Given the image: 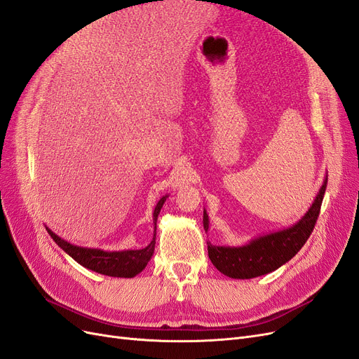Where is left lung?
<instances>
[{"label":"left lung","instance_id":"8db88e82","mask_svg":"<svg viewBox=\"0 0 359 359\" xmlns=\"http://www.w3.org/2000/svg\"><path fill=\"white\" fill-rule=\"evenodd\" d=\"M327 182L328 175L323 179L310 209L292 226L255 237L243 246H215L212 243H207L212 264L231 279H252L282 267L297 255L313 231L325 195ZM203 225L205 231L209 229V215L205 210Z\"/></svg>","mask_w":359,"mask_h":359}]
</instances>
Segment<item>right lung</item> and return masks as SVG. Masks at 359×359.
Returning <instances> with one entry per match:
<instances>
[{
  "instance_id": "add662e5",
  "label": "right lung",
  "mask_w": 359,
  "mask_h": 359,
  "mask_svg": "<svg viewBox=\"0 0 359 359\" xmlns=\"http://www.w3.org/2000/svg\"><path fill=\"white\" fill-rule=\"evenodd\" d=\"M168 198V195H164L161 198L154 210V228H155V234L152 241L143 249H134V250H118V252H107L102 249H94V248H82V246H76L72 245L70 241H65L64 238L57 237L52 229H48L49 236L55 240V243L60 246L65 253H68L74 261H77L80 265H83L85 269L92 270L95 273L104 274V276H110V277H134L138 273H142L147 262L150 261L154 255L155 250V238H156V221H158V215L163 209V205L165 200Z\"/></svg>"
}]
</instances>
